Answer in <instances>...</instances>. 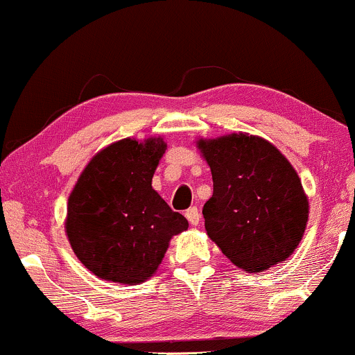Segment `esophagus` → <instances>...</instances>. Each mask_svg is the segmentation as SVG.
I'll use <instances>...</instances> for the list:
<instances>
[{
  "mask_svg": "<svg viewBox=\"0 0 355 355\" xmlns=\"http://www.w3.org/2000/svg\"><path fill=\"white\" fill-rule=\"evenodd\" d=\"M186 218L189 220L191 226H198V224L201 223V212H199L198 207H189V209L186 211Z\"/></svg>",
  "mask_w": 355,
  "mask_h": 355,
  "instance_id": "34e87169",
  "label": "esophagus"
}]
</instances>
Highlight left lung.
<instances>
[{"label": "left lung", "mask_w": 355, "mask_h": 355, "mask_svg": "<svg viewBox=\"0 0 355 355\" xmlns=\"http://www.w3.org/2000/svg\"><path fill=\"white\" fill-rule=\"evenodd\" d=\"M196 144L214 182L202 207L212 243L245 272L286 261L309 219V199L293 164L272 143L248 132L201 137Z\"/></svg>", "instance_id": "1"}]
</instances>
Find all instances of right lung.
<instances>
[{
	"mask_svg": "<svg viewBox=\"0 0 355 355\" xmlns=\"http://www.w3.org/2000/svg\"><path fill=\"white\" fill-rule=\"evenodd\" d=\"M166 148L161 136L111 143L91 157L71 191L66 236L83 266L103 281H148L171 237L189 226L151 186Z\"/></svg>",
	"mask_w": 355,
	"mask_h": 355,
	"instance_id": "1",
	"label": "right lung"
}]
</instances>
